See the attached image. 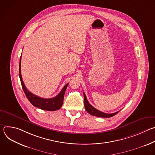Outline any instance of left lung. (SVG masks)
Here are the masks:
<instances>
[{
    "instance_id": "1",
    "label": "left lung",
    "mask_w": 155,
    "mask_h": 155,
    "mask_svg": "<svg viewBox=\"0 0 155 155\" xmlns=\"http://www.w3.org/2000/svg\"><path fill=\"white\" fill-rule=\"evenodd\" d=\"M83 96H84V102L85 109L86 110V112L87 113H89L90 114H91V115L98 117H102V118H110V117H112L115 115L116 114H117L120 112V111H118L117 112L113 113V114H106V113L101 112V111H99V110H98L97 109L93 107L89 103V102L87 101V99L86 97V95H85L84 93H83Z\"/></svg>"
}]
</instances>
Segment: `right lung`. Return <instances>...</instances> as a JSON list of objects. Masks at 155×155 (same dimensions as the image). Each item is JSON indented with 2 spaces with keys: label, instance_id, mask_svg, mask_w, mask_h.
Here are the masks:
<instances>
[{
  "label": "right lung",
  "instance_id": "add662e5",
  "mask_svg": "<svg viewBox=\"0 0 155 155\" xmlns=\"http://www.w3.org/2000/svg\"><path fill=\"white\" fill-rule=\"evenodd\" d=\"M21 56L20 57V61H19V78H20L21 83L22 85V87H23V90L27 98L30 101V102L34 107H36L43 110L55 111V110L59 109L62 105L64 94L66 90V88H67L69 83L66 84L64 86L61 92L54 97L50 98V99H44V98L40 97L37 96H35L27 90V88L26 87L24 84L23 79H22L21 74Z\"/></svg>",
  "mask_w": 155,
  "mask_h": 155
}]
</instances>
